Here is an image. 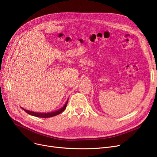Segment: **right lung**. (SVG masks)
Wrapping results in <instances>:
<instances>
[{"label":"right lung","instance_id":"add662e5","mask_svg":"<svg viewBox=\"0 0 157 157\" xmlns=\"http://www.w3.org/2000/svg\"><path fill=\"white\" fill-rule=\"evenodd\" d=\"M68 101L66 102V103L65 104V105H63V108H62L60 109L54 111V112H52V113H36V112H33V111H30L29 110L27 109H25L23 108H22L27 113L32 115V116H34V117H39V118H49V117H52L54 116H56V115L60 114L62 112H63L65 108H66V106H67Z\"/></svg>","mask_w":157,"mask_h":157}]
</instances>
